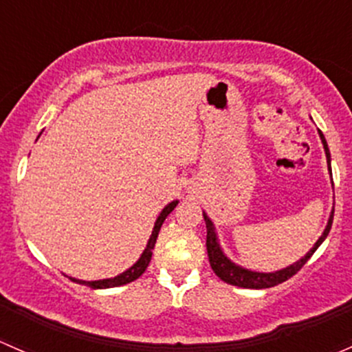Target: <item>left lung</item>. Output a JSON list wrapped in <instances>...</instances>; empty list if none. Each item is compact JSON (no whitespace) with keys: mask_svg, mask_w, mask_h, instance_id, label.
<instances>
[{"mask_svg":"<svg viewBox=\"0 0 352 352\" xmlns=\"http://www.w3.org/2000/svg\"><path fill=\"white\" fill-rule=\"evenodd\" d=\"M318 135H320L322 144H324V149H325V155H327V164H329V171H331V152H329L327 142H325V137L324 133L318 130ZM203 219H205L206 223V252H208V259H210V266H212L213 273L220 278L222 281L226 283L234 285V286H241V288H254V289H263V288H271V286H276L283 281L289 280L293 274L298 273L303 266H305L307 261L310 259L311 254L318 249V245L325 241V237L329 235L332 227V220H334V210L331 213V219H329L327 227H325L324 234L320 235L317 242H315L314 248L307 252L305 256L302 257L300 261L296 263L289 264L288 267L280 271H274V273H257V271H251V270H245V267L237 266L235 263L223 254L222 248L219 244V239H217V232L215 227H213L212 220L206 217V213H203Z\"/></svg>","mask_w":352,"mask_h":352,"instance_id":"obj_1","label":"left lung"}]
</instances>
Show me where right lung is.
Returning <instances> with one entry per match:
<instances>
[{
    "instance_id": "obj_1",
    "label": "right lung",
    "mask_w": 352,
    "mask_h": 352,
    "mask_svg": "<svg viewBox=\"0 0 352 352\" xmlns=\"http://www.w3.org/2000/svg\"><path fill=\"white\" fill-rule=\"evenodd\" d=\"M176 205H177V200L176 201H171L168 206H166L164 210H162L161 213H159L157 220H155V223H154V229H152L149 242H147V248L144 249V252H142V256H140V259L137 261V263L133 264L132 267H129V270H126V271H123V273L118 274V276L108 278V280L82 281V280H76V278H71V280L76 281V283H79V285H86V286H89V288L98 289V288H113V286H122V285H126V283H132V281H135L137 278L142 276V273L147 270V266H149V263H151L152 249H154L155 241H157V235H159V230H161V226H162V223H164L166 217H168L169 213H171L173 210L176 208Z\"/></svg>"
}]
</instances>
